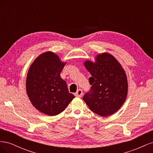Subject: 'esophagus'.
Masks as SVG:
<instances>
[{
  "mask_svg": "<svg viewBox=\"0 0 153 153\" xmlns=\"http://www.w3.org/2000/svg\"><path fill=\"white\" fill-rule=\"evenodd\" d=\"M82 94H83V91L81 89H78L75 93V96L76 97H81L82 96Z\"/></svg>",
  "mask_w": 153,
  "mask_h": 153,
  "instance_id": "obj_1",
  "label": "esophagus"
}]
</instances>
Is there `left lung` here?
I'll return each mask as SVG.
<instances>
[{
	"label": "left lung",
	"instance_id": "1",
	"mask_svg": "<svg viewBox=\"0 0 153 153\" xmlns=\"http://www.w3.org/2000/svg\"><path fill=\"white\" fill-rule=\"evenodd\" d=\"M91 76V90L83 100L89 109L100 116L114 114L121 107L128 94L126 74L121 64L108 53L97 55L95 62H84Z\"/></svg>",
	"mask_w": 153,
	"mask_h": 153
}]
</instances>
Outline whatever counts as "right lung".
<instances>
[{
    "label": "right lung",
    "instance_id": "add662e5",
    "mask_svg": "<svg viewBox=\"0 0 153 153\" xmlns=\"http://www.w3.org/2000/svg\"><path fill=\"white\" fill-rule=\"evenodd\" d=\"M66 62L57 54H40L30 65L27 75L26 91L31 103L39 112L53 116L61 113L75 98L60 76Z\"/></svg>",
    "mask_w": 153,
    "mask_h": 153
}]
</instances>
